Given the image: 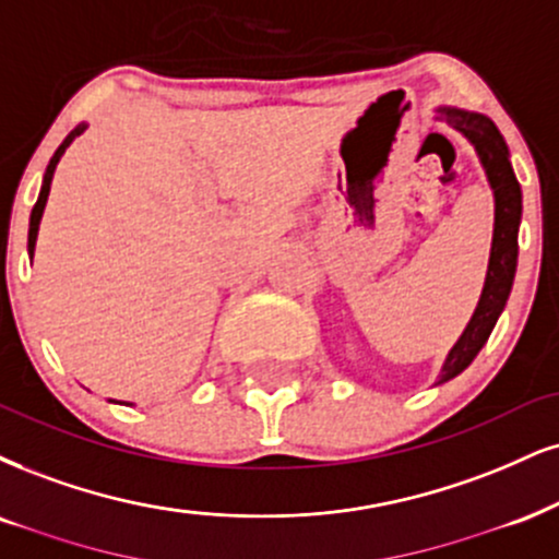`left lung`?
Here are the masks:
<instances>
[{
  "label": "left lung",
  "instance_id": "obj_1",
  "mask_svg": "<svg viewBox=\"0 0 559 559\" xmlns=\"http://www.w3.org/2000/svg\"><path fill=\"white\" fill-rule=\"evenodd\" d=\"M436 119L451 123L456 132L472 144L479 157L481 170H485L487 183L495 199V225H492V248L490 261H487V277L481 287L479 302L474 308L469 323L461 332L459 342L453 344L451 353L445 355L443 368H440L438 383L451 381L469 368L485 342L490 340L495 323H498L502 308H506L508 295H511L515 264H519V225H521V186L515 181L511 153L502 140L492 119L485 114L464 111V108L438 106Z\"/></svg>",
  "mask_w": 559,
  "mask_h": 559
}]
</instances>
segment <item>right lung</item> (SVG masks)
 <instances>
[{
  "label": "right lung",
  "mask_w": 559,
  "mask_h": 559,
  "mask_svg": "<svg viewBox=\"0 0 559 559\" xmlns=\"http://www.w3.org/2000/svg\"><path fill=\"white\" fill-rule=\"evenodd\" d=\"M85 129H87V123H80V127H74L72 132L67 134V140L59 144V150H57V153H53L51 163H48V168H46V174H44V183H40L38 202H36V206H33V212H31V230H27V253H31V259H33V251H36L38 227H40V217H44V210H46V202H48V191H51L53 170H57V165H59V160H61V155L67 153L69 144H72L74 140H78V136H80L82 132H85ZM111 402H114V399H111ZM114 404H121V402H114Z\"/></svg>",
  "instance_id": "obj_1"
}]
</instances>
